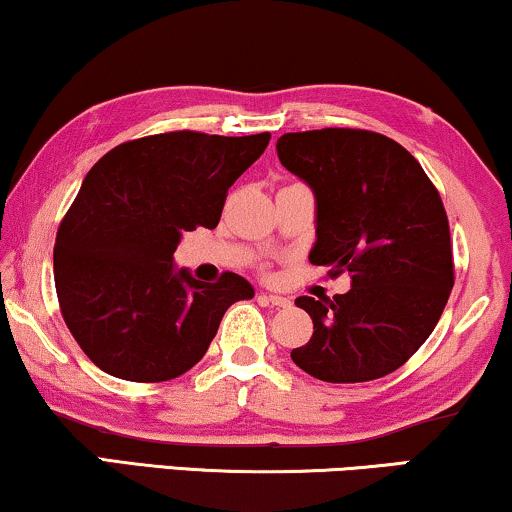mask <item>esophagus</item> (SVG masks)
I'll use <instances>...</instances> for the list:
<instances>
[{
    "mask_svg": "<svg viewBox=\"0 0 512 512\" xmlns=\"http://www.w3.org/2000/svg\"><path fill=\"white\" fill-rule=\"evenodd\" d=\"M261 298L263 303H268V305H275V308H289L291 305V301L287 296H277V294H261L258 296Z\"/></svg>",
    "mask_w": 512,
    "mask_h": 512,
    "instance_id": "obj_1",
    "label": "esophagus"
}]
</instances>
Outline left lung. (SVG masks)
Segmentation results:
<instances>
[{
	"label": "left lung",
	"instance_id": "left-lung-1",
	"mask_svg": "<svg viewBox=\"0 0 512 512\" xmlns=\"http://www.w3.org/2000/svg\"><path fill=\"white\" fill-rule=\"evenodd\" d=\"M277 157L315 195L310 263L350 275L345 294L296 298L313 336L291 360L327 383L390 374L433 334L454 287L440 192L400 143L374 131L284 134Z\"/></svg>",
	"mask_w": 512,
	"mask_h": 512
}]
</instances>
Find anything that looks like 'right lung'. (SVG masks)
<instances>
[{"label":"right lung","instance_id":"1","mask_svg":"<svg viewBox=\"0 0 512 512\" xmlns=\"http://www.w3.org/2000/svg\"><path fill=\"white\" fill-rule=\"evenodd\" d=\"M270 134L145 136L98 159L65 214L53 247L63 320L105 374L169 381L195 367L232 303L254 287L223 272L216 284L176 268L183 232L216 228L228 188Z\"/></svg>","mask_w":512,"mask_h":512}]
</instances>
